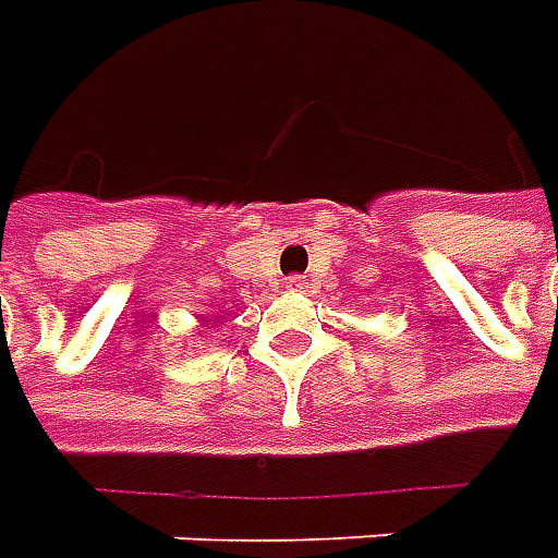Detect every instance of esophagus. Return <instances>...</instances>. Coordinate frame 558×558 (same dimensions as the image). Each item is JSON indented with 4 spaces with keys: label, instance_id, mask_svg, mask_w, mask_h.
<instances>
[{
    "label": "esophagus",
    "instance_id": "1",
    "mask_svg": "<svg viewBox=\"0 0 558 558\" xmlns=\"http://www.w3.org/2000/svg\"><path fill=\"white\" fill-rule=\"evenodd\" d=\"M283 287H287V290H302V287H305V280H302V275H292V278L283 280Z\"/></svg>",
    "mask_w": 558,
    "mask_h": 558
}]
</instances>
